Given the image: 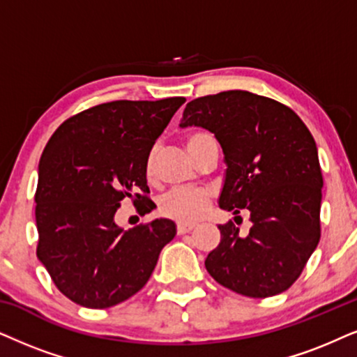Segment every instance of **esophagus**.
<instances>
[{"instance_id": "esophagus-1", "label": "esophagus", "mask_w": 357, "mask_h": 357, "mask_svg": "<svg viewBox=\"0 0 357 357\" xmlns=\"http://www.w3.org/2000/svg\"><path fill=\"white\" fill-rule=\"evenodd\" d=\"M192 229H194V225H191V224H178V234H179V236L191 232Z\"/></svg>"}]
</instances>
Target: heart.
Listing matches in <instances>:
<instances>
[{"mask_svg": "<svg viewBox=\"0 0 357 357\" xmlns=\"http://www.w3.org/2000/svg\"><path fill=\"white\" fill-rule=\"evenodd\" d=\"M206 137H211L207 133H192L186 139L188 151L192 150V146L197 142ZM156 153L155 150L150 151L146 158L145 171L146 176L150 178L155 168ZM211 204V194L206 189H174L168 194H165L158 202V209L165 218H169L179 224H194L197 222L202 215L206 214L207 207Z\"/></svg>", "mask_w": 357, "mask_h": 357, "instance_id": "heart-1", "label": "heart"}]
</instances>
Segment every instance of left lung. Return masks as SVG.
Wrapping results in <instances>:
<instances>
[{
    "instance_id": "8db88e82",
    "label": "left lung",
    "mask_w": 357,
    "mask_h": 357,
    "mask_svg": "<svg viewBox=\"0 0 357 357\" xmlns=\"http://www.w3.org/2000/svg\"><path fill=\"white\" fill-rule=\"evenodd\" d=\"M202 126L218 138L227 165L219 206L247 209L252 227L219 225L207 255L211 277L250 298L290 288L317 249L323 174L317 143L290 107L247 90L194 98L179 126Z\"/></svg>"
}]
</instances>
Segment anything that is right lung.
I'll return each instance as SVG.
<instances>
[{"instance_id": "1", "label": "right lung", "mask_w": 357, "mask_h": 357, "mask_svg": "<svg viewBox=\"0 0 357 357\" xmlns=\"http://www.w3.org/2000/svg\"><path fill=\"white\" fill-rule=\"evenodd\" d=\"M184 97L115 100L70 116L39 161L36 189L38 259L59 291L85 308L103 310L142 290L176 224L156 219L123 231L115 212L125 197L142 214L146 158Z\"/></svg>"}]
</instances>
